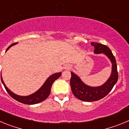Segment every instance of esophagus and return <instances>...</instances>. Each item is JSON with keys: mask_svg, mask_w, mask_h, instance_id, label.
I'll return each instance as SVG.
<instances>
[{"mask_svg": "<svg viewBox=\"0 0 129 129\" xmlns=\"http://www.w3.org/2000/svg\"><path fill=\"white\" fill-rule=\"evenodd\" d=\"M70 68H71V67H70V66H69V67H67V68H66V69H70Z\"/></svg>", "mask_w": 129, "mask_h": 129, "instance_id": "34e87169", "label": "esophagus"}]
</instances>
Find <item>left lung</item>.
Listing matches in <instances>:
<instances>
[{
  "label": "left lung",
  "mask_w": 129,
  "mask_h": 129,
  "mask_svg": "<svg viewBox=\"0 0 129 129\" xmlns=\"http://www.w3.org/2000/svg\"><path fill=\"white\" fill-rule=\"evenodd\" d=\"M94 46V53H104L112 62V73L109 79L103 85L97 87H92L85 85L81 79L74 74L71 72L70 86L73 94L79 100L84 101H95L105 97L111 91L118 79L116 61L114 55L108 46L100 43H91Z\"/></svg>",
  "instance_id": "1"
}]
</instances>
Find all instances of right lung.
<instances>
[{
    "instance_id": "1",
    "label": "right lung",
    "mask_w": 129,
    "mask_h": 129,
    "mask_svg": "<svg viewBox=\"0 0 129 129\" xmlns=\"http://www.w3.org/2000/svg\"><path fill=\"white\" fill-rule=\"evenodd\" d=\"M17 44V43H15L13 44H11L8 48H7L6 51L10 48L11 46H13L15 44ZM61 76V72L56 73L50 76L48 78L46 79L45 83L43 84V86L40 88L39 89L35 92L34 94H31V95H28V96H20V95H18L17 94H14L13 92L10 91V90L7 88L6 85L4 84L3 79H2V77H1V81H2V84L4 85V87H5L6 90L7 92L10 94V96L11 98H13L14 100H17V101L20 102V103H24V104L26 105H34L37 104V103H41L44 100H46L47 98L48 95L50 94L51 88H52V84L53 82L56 80L57 79L59 78L60 76Z\"/></svg>"
}]
</instances>
